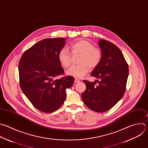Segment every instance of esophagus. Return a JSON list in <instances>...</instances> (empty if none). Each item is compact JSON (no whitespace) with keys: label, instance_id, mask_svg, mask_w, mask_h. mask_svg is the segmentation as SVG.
<instances>
[{"label":"esophagus","instance_id":"obj_1","mask_svg":"<svg viewBox=\"0 0 148 148\" xmlns=\"http://www.w3.org/2000/svg\"><path fill=\"white\" fill-rule=\"evenodd\" d=\"M79 82V79H75V80H74V82L75 83H78V82Z\"/></svg>","mask_w":148,"mask_h":148}]
</instances>
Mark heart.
I'll use <instances>...</instances> for the list:
<instances>
[{
    "mask_svg": "<svg viewBox=\"0 0 148 148\" xmlns=\"http://www.w3.org/2000/svg\"><path fill=\"white\" fill-rule=\"evenodd\" d=\"M73 55H80L78 63L79 65L71 67L67 71L68 75L81 78L89 71V68L95 69L101 63L102 52L99 49L85 40H79L73 42L70 45ZM58 59L62 66L67 69L71 64V56L66 48L62 49L58 54Z\"/></svg>",
    "mask_w": 148,
    "mask_h": 148,
    "instance_id": "b5f03b06",
    "label": "heart"
}]
</instances>
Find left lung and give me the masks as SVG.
<instances>
[{
	"label": "left lung",
	"mask_w": 148,
	"mask_h": 148,
	"mask_svg": "<svg viewBox=\"0 0 148 148\" xmlns=\"http://www.w3.org/2000/svg\"><path fill=\"white\" fill-rule=\"evenodd\" d=\"M102 60L91 76L96 82L84 80L86 89L82 93L84 104L93 111L103 113L112 108L123 96L128 76V64L120 49L113 43L101 39Z\"/></svg>",
	"instance_id": "obj_1"
}]
</instances>
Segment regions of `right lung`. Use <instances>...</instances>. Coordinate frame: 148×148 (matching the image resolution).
<instances>
[{"label": "right lung", "instance_id": "add662e5", "mask_svg": "<svg viewBox=\"0 0 148 148\" xmlns=\"http://www.w3.org/2000/svg\"><path fill=\"white\" fill-rule=\"evenodd\" d=\"M63 38L44 39L25 51L18 64L21 90L32 105L46 113L58 110L64 103L66 89L73 85L71 76L56 79L64 73L58 54L65 45Z\"/></svg>", "mask_w": 148, "mask_h": 148}]
</instances>
